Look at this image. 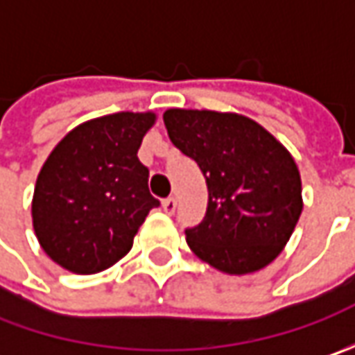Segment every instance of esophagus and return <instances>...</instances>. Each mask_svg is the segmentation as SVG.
Instances as JSON below:
<instances>
[{
  "instance_id": "34e87169",
  "label": "esophagus",
  "mask_w": 355,
  "mask_h": 355,
  "mask_svg": "<svg viewBox=\"0 0 355 355\" xmlns=\"http://www.w3.org/2000/svg\"><path fill=\"white\" fill-rule=\"evenodd\" d=\"M162 207H164V211L168 213V215H171V213H175V209H178V199H175V198L164 199Z\"/></svg>"
}]
</instances>
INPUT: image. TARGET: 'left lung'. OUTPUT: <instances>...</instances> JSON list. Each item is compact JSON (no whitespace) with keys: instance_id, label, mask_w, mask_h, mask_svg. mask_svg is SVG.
Wrapping results in <instances>:
<instances>
[{"instance_id":"obj_1","label":"left lung","mask_w":355,"mask_h":355,"mask_svg":"<svg viewBox=\"0 0 355 355\" xmlns=\"http://www.w3.org/2000/svg\"><path fill=\"white\" fill-rule=\"evenodd\" d=\"M170 140L196 159L207 184L203 221L185 231L196 257L225 275H251L279 257L302 213L293 154L252 118L168 108Z\"/></svg>"}]
</instances>
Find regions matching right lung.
<instances>
[{"mask_svg":"<svg viewBox=\"0 0 355 355\" xmlns=\"http://www.w3.org/2000/svg\"><path fill=\"white\" fill-rule=\"evenodd\" d=\"M157 114L116 112L73 128L37 175L35 237L47 257L75 275H94L132 249L150 209L148 168L138 150Z\"/></svg>","mask_w":355,"mask_h":355,"instance_id":"obj_1","label":"right lung"}]
</instances>
